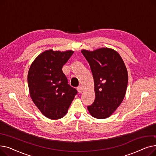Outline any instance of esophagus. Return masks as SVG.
<instances>
[{
  "mask_svg": "<svg viewBox=\"0 0 156 156\" xmlns=\"http://www.w3.org/2000/svg\"><path fill=\"white\" fill-rule=\"evenodd\" d=\"M77 90H78V91L79 93H81V92L83 91V88L82 87L80 86V87H78L77 88Z\"/></svg>",
  "mask_w": 156,
  "mask_h": 156,
  "instance_id": "obj_1",
  "label": "esophagus"
}]
</instances>
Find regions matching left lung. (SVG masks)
<instances>
[{"label":"left lung","mask_w":156,"mask_h":156,"mask_svg":"<svg viewBox=\"0 0 156 156\" xmlns=\"http://www.w3.org/2000/svg\"><path fill=\"white\" fill-rule=\"evenodd\" d=\"M81 53L90 66L94 80L95 99L87 107L91 115L97 119L109 117L123 101L128 76L123 60L112 48H101Z\"/></svg>","instance_id":"obj_1"}]
</instances>
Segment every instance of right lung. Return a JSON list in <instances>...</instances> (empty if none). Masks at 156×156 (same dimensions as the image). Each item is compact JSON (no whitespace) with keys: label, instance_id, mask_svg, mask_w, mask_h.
Wrapping results in <instances>:
<instances>
[{"label":"right lung","instance_id":"right-lung-1","mask_svg":"<svg viewBox=\"0 0 156 156\" xmlns=\"http://www.w3.org/2000/svg\"><path fill=\"white\" fill-rule=\"evenodd\" d=\"M74 51L41 53L32 62L28 74V84L33 102L44 115L51 119L64 117L78 92L69 84L62 72Z\"/></svg>","mask_w":156,"mask_h":156}]
</instances>
